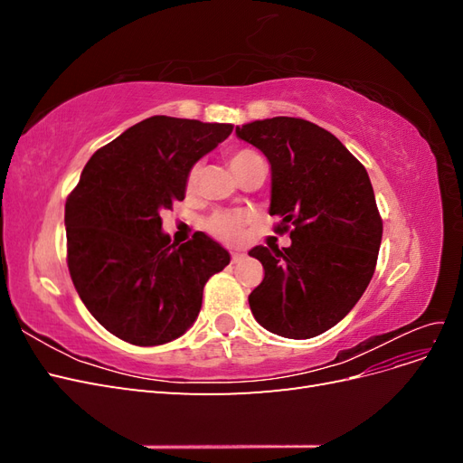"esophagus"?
<instances>
[{"label":"esophagus","instance_id":"1","mask_svg":"<svg viewBox=\"0 0 463 463\" xmlns=\"http://www.w3.org/2000/svg\"><path fill=\"white\" fill-rule=\"evenodd\" d=\"M243 253L241 250H232V262H240V260H243Z\"/></svg>","mask_w":463,"mask_h":463}]
</instances>
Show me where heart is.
<instances>
[{
	"label": "heart",
	"mask_w": 463,
	"mask_h": 463,
	"mask_svg": "<svg viewBox=\"0 0 463 463\" xmlns=\"http://www.w3.org/2000/svg\"><path fill=\"white\" fill-rule=\"evenodd\" d=\"M260 158V154L250 150V148H241V150H233L228 156V164L232 167L233 175L241 170L245 164H249L250 160ZM199 175V167H193L187 177V185L193 187L194 181H197ZM249 216L245 213H216L206 220V230L220 237V240H228V241H235L240 240V235L243 233V228L247 226Z\"/></svg>",
	"instance_id": "heart-1"
}]
</instances>
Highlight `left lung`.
<instances>
[{"label":"left lung","mask_w":463,"mask_h":463,"mask_svg":"<svg viewBox=\"0 0 463 463\" xmlns=\"http://www.w3.org/2000/svg\"><path fill=\"white\" fill-rule=\"evenodd\" d=\"M270 162V216L289 247L249 250L264 278L249 296L259 325L291 340L326 332L367 289L383 240V220L365 167L338 138L299 118L257 119L235 128Z\"/></svg>","instance_id":"left-lung-1"}]
</instances>
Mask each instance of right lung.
<instances>
[{
	"label": "right lung",
	"instance_id": "right-lung-1",
	"mask_svg": "<svg viewBox=\"0 0 463 463\" xmlns=\"http://www.w3.org/2000/svg\"><path fill=\"white\" fill-rule=\"evenodd\" d=\"M232 123L152 116L92 154L65 204L67 266L90 315L118 338L160 345L197 320L230 253L203 232L177 245L160 213L184 201L191 167Z\"/></svg>",
	"mask_w": 463,
	"mask_h": 463
}]
</instances>
